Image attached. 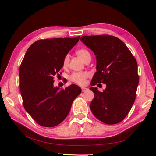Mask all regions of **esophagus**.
<instances>
[{
	"label": "esophagus",
	"mask_w": 156,
	"mask_h": 156,
	"mask_svg": "<svg viewBox=\"0 0 156 156\" xmlns=\"http://www.w3.org/2000/svg\"><path fill=\"white\" fill-rule=\"evenodd\" d=\"M81 89H82L83 92H86V91L88 90V88H82Z\"/></svg>",
	"instance_id": "obj_1"
}]
</instances>
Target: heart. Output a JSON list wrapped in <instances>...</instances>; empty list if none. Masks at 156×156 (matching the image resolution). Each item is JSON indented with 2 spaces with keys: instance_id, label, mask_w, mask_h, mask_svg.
<instances>
[{
  "instance_id": "b5f03b06",
  "label": "heart",
  "mask_w": 156,
  "mask_h": 156,
  "mask_svg": "<svg viewBox=\"0 0 156 156\" xmlns=\"http://www.w3.org/2000/svg\"><path fill=\"white\" fill-rule=\"evenodd\" d=\"M77 55L81 58V59L85 62V61L88 59L91 58L90 53V52L84 48L79 49L77 50L76 51ZM69 62V56L68 55H66L64 58L63 60V67L66 68L67 67ZM89 77V73L86 72H75L72 74L70 76V80L72 82L76 83L80 86H84L86 84V80Z\"/></svg>"
}]
</instances>
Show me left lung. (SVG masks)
<instances>
[{"label":"left lung","mask_w":156,"mask_h":156,"mask_svg":"<svg viewBox=\"0 0 156 156\" xmlns=\"http://www.w3.org/2000/svg\"><path fill=\"white\" fill-rule=\"evenodd\" d=\"M81 40L96 56L97 72L90 84H106L103 92L97 88H90L94 93L90 105L91 111L106 124L119 123L135 100L139 80L136 59L124 42L115 36H84Z\"/></svg>","instance_id":"left-lung-1"}]
</instances>
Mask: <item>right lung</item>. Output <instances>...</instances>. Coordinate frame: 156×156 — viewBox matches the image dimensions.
<instances>
[{
	"label": "right lung",
	"instance_id": "right-lung-1",
	"mask_svg": "<svg viewBox=\"0 0 156 156\" xmlns=\"http://www.w3.org/2000/svg\"><path fill=\"white\" fill-rule=\"evenodd\" d=\"M79 37L39 40L29 47L23 59L19 73L23 106L41 126L60 124L81 92L75 84L62 89L53 87L54 77L58 76L64 56Z\"/></svg>",
	"mask_w": 156,
	"mask_h": 156
}]
</instances>
